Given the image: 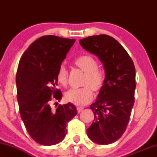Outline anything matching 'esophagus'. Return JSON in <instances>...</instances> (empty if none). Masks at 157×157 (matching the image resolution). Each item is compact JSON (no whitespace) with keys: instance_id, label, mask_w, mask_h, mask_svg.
I'll use <instances>...</instances> for the list:
<instances>
[{"instance_id":"esophagus-1","label":"esophagus","mask_w":157,"mask_h":157,"mask_svg":"<svg viewBox=\"0 0 157 157\" xmlns=\"http://www.w3.org/2000/svg\"><path fill=\"white\" fill-rule=\"evenodd\" d=\"M77 112L80 113V112H81V111H82V110H83V108H82V107H77Z\"/></svg>"}]
</instances>
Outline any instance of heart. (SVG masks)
I'll return each mask as SVG.
<instances>
[{
	"label": "heart",
	"instance_id": "1",
	"mask_svg": "<svg viewBox=\"0 0 157 157\" xmlns=\"http://www.w3.org/2000/svg\"><path fill=\"white\" fill-rule=\"evenodd\" d=\"M75 64L85 72L82 81L83 87L71 89L64 94L66 101L76 105H84L92 100L93 94L101 91L105 82V75L98 68V63L94 57L90 55H82L75 60ZM68 71L63 64L59 66L57 72V80L61 86H66L68 82Z\"/></svg>",
	"mask_w": 157,
	"mask_h": 157
}]
</instances>
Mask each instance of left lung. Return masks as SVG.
<instances>
[{
  "label": "left lung",
  "instance_id": "left-lung-1",
  "mask_svg": "<svg viewBox=\"0 0 157 157\" xmlns=\"http://www.w3.org/2000/svg\"><path fill=\"white\" fill-rule=\"evenodd\" d=\"M84 49L98 57L105 68V82L96 102L90 105L94 120L87 129L91 141L109 145L125 132L134 103L136 73L133 60L113 37L107 35L80 40Z\"/></svg>",
  "mask_w": 157,
  "mask_h": 157
}]
</instances>
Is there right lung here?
<instances>
[{"instance_id": "add662e5", "label": "right lung", "mask_w": 157, "mask_h": 157, "mask_svg": "<svg viewBox=\"0 0 157 157\" xmlns=\"http://www.w3.org/2000/svg\"><path fill=\"white\" fill-rule=\"evenodd\" d=\"M75 39L43 36L29 46L20 60L16 75L19 111L30 136L43 145L59 143L66 136V124L77 113L71 102L52 111L50 101L60 100L57 72Z\"/></svg>"}]
</instances>
